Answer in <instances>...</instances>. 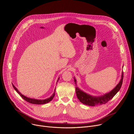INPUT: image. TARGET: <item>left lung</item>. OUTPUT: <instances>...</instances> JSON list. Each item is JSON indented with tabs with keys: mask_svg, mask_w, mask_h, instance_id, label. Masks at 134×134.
Here are the masks:
<instances>
[{
	"mask_svg": "<svg viewBox=\"0 0 134 134\" xmlns=\"http://www.w3.org/2000/svg\"><path fill=\"white\" fill-rule=\"evenodd\" d=\"M123 77L124 72L123 71H122L121 79L119 83L117 85V86L110 92L105 93L102 95H100V96L97 97L92 96V95L85 93V92L83 91L80 88H79L77 86L76 80L75 79V77H74L75 84L76 85L75 90L76 95H77V97L78 99L80 100V101L85 105H87L89 106H96L99 105L104 104L111 99H112L114 95H115L120 90L122 84Z\"/></svg>",
	"mask_w": 134,
	"mask_h": 134,
	"instance_id": "left-lung-1",
	"label": "left lung"
}]
</instances>
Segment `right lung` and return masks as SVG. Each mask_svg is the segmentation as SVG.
<instances>
[{"label": "right lung", "mask_w": 134, "mask_h": 134, "mask_svg": "<svg viewBox=\"0 0 134 134\" xmlns=\"http://www.w3.org/2000/svg\"><path fill=\"white\" fill-rule=\"evenodd\" d=\"M59 80V77L58 79V80H57V82H58V80ZM12 85L14 87V88L15 89V90L17 92V93H18V94H20V96L24 99L26 101L30 103H32V104H46L49 102H50L53 98V97H54L55 95V88L54 89V92L52 94V95H51V96L50 97H49V98L48 99H44V100H39V99H32V98H28L26 96H25V95H23L22 94H21V92H19V91L17 89V88L14 86V85L13 84H12Z\"/></svg>", "instance_id": "1"}]
</instances>
